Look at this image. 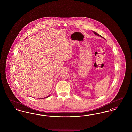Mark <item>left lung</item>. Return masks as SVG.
Returning a JSON list of instances; mask_svg holds the SVG:
<instances>
[{"label": "left lung", "mask_w": 132, "mask_h": 132, "mask_svg": "<svg viewBox=\"0 0 132 132\" xmlns=\"http://www.w3.org/2000/svg\"><path fill=\"white\" fill-rule=\"evenodd\" d=\"M93 32H94V34H95L96 35H97V36H100V37H101V38H103V37H102L100 35H99L98 34H97V33H96V32H95V31H93Z\"/></svg>", "instance_id": "8db88e82"}]
</instances>
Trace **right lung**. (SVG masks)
I'll use <instances>...</instances> for the list:
<instances>
[{"label":"right lung","instance_id":"add662e5","mask_svg":"<svg viewBox=\"0 0 132 132\" xmlns=\"http://www.w3.org/2000/svg\"><path fill=\"white\" fill-rule=\"evenodd\" d=\"M50 95H48V96H47V97H44V98H47V97H50Z\"/></svg>","mask_w":132,"mask_h":132}]
</instances>
